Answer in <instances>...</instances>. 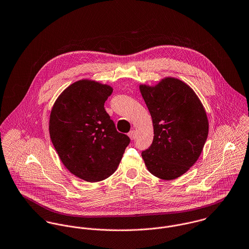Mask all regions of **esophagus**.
Instances as JSON below:
<instances>
[{
	"label": "esophagus",
	"mask_w": 249,
	"mask_h": 249,
	"mask_svg": "<svg viewBox=\"0 0 249 249\" xmlns=\"http://www.w3.org/2000/svg\"><path fill=\"white\" fill-rule=\"evenodd\" d=\"M128 137H129L131 140H134V139L136 138L135 130H131V131L128 133Z\"/></svg>",
	"instance_id": "obj_1"
}]
</instances>
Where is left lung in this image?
<instances>
[{"instance_id":"1","label":"left lung","mask_w":249,"mask_h":249,"mask_svg":"<svg viewBox=\"0 0 249 249\" xmlns=\"http://www.w3.org/2000/svg\"><path fill=\"white\" fill-rule=\"evenodd\" d=\"M150 112L154 137L142 152L148 171L162 180L184 174L200 157L208 135L204 106L181 80L167 77L154 87L140 86Z\"/></svg>"}]
</instances>
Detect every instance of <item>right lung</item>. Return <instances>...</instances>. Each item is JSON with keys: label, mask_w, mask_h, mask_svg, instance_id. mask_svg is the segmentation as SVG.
<instances>
[{"label": "right lung", "mask_w": 249, "mask_h": 249, "mask_svg": "<svg viewBox=\"0 0 249 249\" xmlns=\"http://www.w3.org/2000/svg\"><path fill=\"white\" fill-rule=\"evenodd\" d=\"M112 91L80 80L61 93L51 109L49 134L59 157L73 175L89 182L111 176L130 142L105 109Z\"/></svg>", "instance_id": "obj_1"}]
</instances>
